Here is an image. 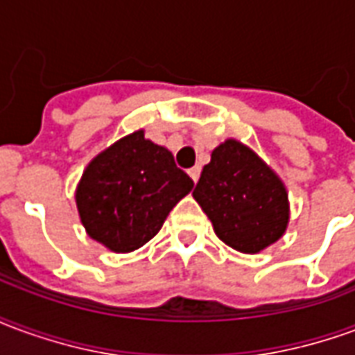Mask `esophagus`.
Returning a JSON list of instances; mask_svg holds the SVG:
<instances>
[{
	"label": "esophagus",
	"mask_w": 355,
	"mask_h": 355,
	"mask_svg": "<svg viewBox=\"0 0 355 355\" xmlns=\"http://www.w3.org/2000/svg\"><path fill=\"white\" fill-rule=\"evenodd\" d=\"M200 173H201V167H192V169L188 171V175L192 178L193 182H198V178H200Z\"/></svg>",
	"instance_id": "34e87169"
}]
</instances>
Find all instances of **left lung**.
Returning a JSON list of instances; mask_svg holds the SVG:
<instances>
[{
    "label": "left lung",
    "mask_w": 355,
    "mask_h": 355,
    "mask_svg": "<svg viewBox=\"0 0 355 355\" xmlns=\"http://www.w3.org/2000/svg\"><path fill=\"white\" fill-rule=\"evenodd\" d=\"M192 196L218 239L239 253H261L282 239L289 226V193L283 180L236 139L213 150Z\"/></svg>",
    "instance_id": "8db88e82"
}]
</instances>
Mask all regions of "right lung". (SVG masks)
<instances>
[{
	"label": "right lung",
	"mask_w": 355,
	"mask_h": 355,
	"mask_svg": "<svg viewBox=\"0 0 355 355\" xmlns=\"http://www.w3.org/2000/svg\"><path fill=\"white\" fill-rule=\"evenodd\" d=\"M192 188L169 150L139 129L89 162L76 205L89 238L112 253H132L162 230L171 209Z\"/></svg>",
	"instance_id": "right-lung-1"
}]
</instances>
